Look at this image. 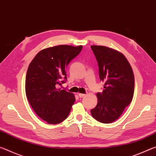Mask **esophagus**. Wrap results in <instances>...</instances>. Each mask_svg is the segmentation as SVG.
Returning a JSON list of instances; mask_svg holds the SVG:
<instances>
[{
	"instance_id": "34e87169",
	"label": "esophagus",
	"mask_w": 156,
	"mask_h": 156,
	"mask_svg": "<svg viewBox=\"0 0 156 156\" xmlns=\"http://www.w3.org/2000/svg\"><path fill=\"white\" fill-rule=\"evenodd\" d=\"M78 96H79V97H80V98H83L84 96H85V94L79 93V94H78Z\"/></svg>"
}]
</instances>
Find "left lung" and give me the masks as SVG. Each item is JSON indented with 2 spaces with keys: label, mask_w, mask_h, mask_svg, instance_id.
<instances>
[{
  "label": "left lung",
  "mask_w": 156,
  "mask_h": 156,
  "mask_svg": "<svg viewBox=\"0 0 156 156\" xmlns=\"http://www.w3.org/2000/svg\"><path fill=\"white\" fill-rule=\"evenodd\" d=\"M104 82L102 93H98V103L91 115L100 122L115 121L130 104L134 93V75L127 59L122 53L105 46L91 45Z\"/></svg>",
  "instance_id": "1"
}]
</instances>
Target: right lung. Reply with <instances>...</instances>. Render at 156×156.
<instances>
[{
  "mask_svg": "<svg viewBox=\"0 0 156 156\" xmlns=\"http://www.w3.org/2000/svg\"><path fill=\"white\" fill-rule=\"evenodd\" d=\"M82 49V45L66 44L48 47L39 51L29 65L26 96L35 113L47 123H60L69 114L74 95L57 87L65 83L66 68Z\"/></svg>",
  "mask_w": 156,
  "mask_h": 156,
  "instance_id": "right-lung-1",
  "label": "right lung"
}]
</instances>
